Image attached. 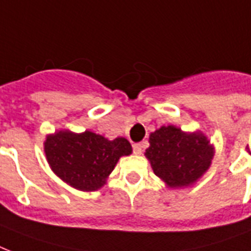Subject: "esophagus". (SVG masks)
I'll return each mask as SVG.
<instances>
[{"instance_id": "esophagus-1", "label": "esophagus", "mask_w": 251, "mask_h": 251, "mask_svg": "<svg viewBox=\"0 0 251 251\" xmlns=\"http://www.w3.org/2000/svg\"><path fill=\"white\" fill-rule=\"evenodd\" d=\"M133 153L140 156L141 153H143V144H135L133 145Z\"/></svg>"}]
</instances>
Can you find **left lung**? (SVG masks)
Returning <instances> with one entry per match:
<instances>
[{"mask_svg": "<svg viewBox=\"0 0 251 251\" xmlns=\"http://www.w3.org/2000/svg\"><path fill=\"white\" fill-rule=\"evenodd\" d=\"M145 157L166 187L186 188L208 172L215 157V147L199 129L184 132L170 124L149 135Z\"/></svg>", "mask_w": 251, "mask_h": 251, "instance_id": "1", "label": "left lung"}]
</instances>
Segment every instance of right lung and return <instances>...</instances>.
<instances>
[{"label": "right lung", "instance_id": "add662e5", "mask_svg": "<svg viewBox=\"0 0 251 251\" xmlns=\"http://www.w3.org/2000/svg\"><path fill=\"white\" fill-rule=\"evenodd\" d=\"M44 153L50 168L60 179L79 191H97L107 183L120 157L129 156L126 137H107L85 131L60 129L46 136Z\"/></svg>", "mask_w": 251, "mask_h": 251}]
</instances>
